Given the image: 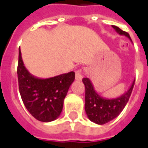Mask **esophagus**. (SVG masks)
<instances>
[{"label":"esophagus","mask_w":148,"mask_h":148,"mask_svg":"<svg viewBox=\"0 0 148 148\" xmlns=\"http://www.w3.org/2000/svg\"><path fill=\"white\" fill-rule=\"evenodd\" d=\"M83 78V75L82 74V70H77L75 72V79L77 81H81Z\"/></svg>","instance_id":"1"}]
</instances>
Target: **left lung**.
Returning <instances> with one entry per match:
<instances>
[{
    "label": "left lung",
    "instance_id": "8db88e82",
    "mask_svg": "<svg viewBox=\"0 0 148 148\" xmlns=\"http://www.w3.org/2000/svg\"><path fill=\"white\" fill-rule=\"evenodd\" d=\"M112 27L118 34L127 36L132 41L130 36L127 32L122 31L116 26L112 25ZM82 82L86 90L85 110L90 121L97 124H106L119 116L127 105L135 84L134 80L129 90L121 97L113 99H106L96 93L91 81L88 77H84Z\"/></svg>",
    "mask_w": 148,
    "mask_h": 148
}]
</instances>
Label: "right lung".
Returning a JSON list of instances; mask_svg holds the SVG:
<instances>
[{
    "instance_id": "1",
    "label": "right lung",
    "mask_w": 148,
    "mask_h": 148,
    "mask_svg": "<svg viewBox=\"0 0 148 148\" xmlns=\"http://www.w3.org/2000/svg\"><path fill=\"white\" fill-rule=\"evenodd\" d=\"M18 83L21 98L32 116L42 122L55 121L61 114L63 101L75 78L74 71L42 79L25 68L19 49Z\"/></svg>"
}]
</instances>
